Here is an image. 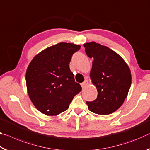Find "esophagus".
<instances>
[{
    "label": "esophagus",
    "mask_w": 150,
    "mask_h": 150,
    "mask_svg": "<svg viewBox=\"0 0 150 150\" xmlns=\"http://www.w3.org/2000/svg\"><path fill=\"white\" fill-rule=\"evenodd\" d=\"M81 87H82L83 88H84L85 87H86L88 85V81L87 80H85L84 82L81 83Z\"/></svg>",
    "instance_id": "34e87169"
}]
</instances>
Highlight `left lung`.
Masks as SVG:
<instances>
[{"label":"left lung","mask_w":150,"mask_h":150,"mask_svg":"<svg viewBox=\"0 0 150 150\" xmlns=\"http://www.w3.org/2000/svg\"><path fill=\"white\" fill-rule=\"evenodd\" d=\"M87 56L93 58L90 73L97 98L87 102L90 111L100 115L115 112L122 105L130 90L132 76L128 65L120 55L95 42L84 44Z\"/></svg>","instance_id":"left-lung-1"}]
</instances>
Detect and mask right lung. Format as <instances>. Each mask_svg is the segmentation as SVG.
Listing matches in <instances>:
<instances>
[{
	"mask_svg": "<svg viewBox=\"0 0 150 150\" xmlns=\"http://www.w3.org/2000/svg\"><path fill=\"white\" fill-rule=\"evenodd\" d=\"M80 48L74 44L59 43L42 51L30 62L26 73L28 93L42 113L56 116L67 110L82 89L69 65Z\"/></svg>",
	"mask_w": 150,
	"mask_h": 150,
	"instance_id": "1",
	"label": "right lung"
}]
</instances>
